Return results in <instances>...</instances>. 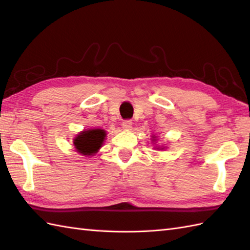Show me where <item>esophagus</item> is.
<instances>
[{
	"instance_id": "esophagus-1",
	"label": "esophagus",
	"mask_w": 250,
	"mask_h": 250,
	"mask_svg": "<svg viewBox=\"0 0 250 250\" xmlns=\"http://www.w3.org/2000/svg\"><path fill=\"white\" fill-rule=\"evenodd\" d=\"M122 126H124L125 129H131L132 128V120H130V119H125V120H124L122 121Z\"/></svg>"
}]
</instances>
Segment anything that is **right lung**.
I'll return each instance as SVG.
<instances>
[{
    "label": "right lung",
    "instance_id": "obj_1",
    "mask_svg": "<svg viewBox=\"0 0 250 250\" xmlns=\"http://www.w3.org/2000/svg\"><path fill=\"white\" fill-rule=\"evenodd\" d=\"M106 133L101 129H90L79 133L74 140V146L82 155L92 156L102 146Z\"/></svg>",
    "mask_w": 250,
    "mask_h": 250
}]
</instances>
